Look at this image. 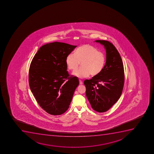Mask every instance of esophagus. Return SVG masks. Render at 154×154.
I'll return each instance as SVG.
<instances>
[{"label": "esophagus", "instance_id": "34e87169", "mask_svg": "<svg viewBox=\"0 0 154 154\" xmlns=\"http://www.w3.org/2000/svg\"><path fill=\"white\" fill-rule=\"evenodd\" d=\"M79 84H80V85H82V84H83L82 82V81H81V80H79Z\"/></svg>", "mask_w": 154, "mask_h": 154}]
</instances>
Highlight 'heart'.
<instances>
[{
    "instance_id": "heart-1",
    "label": "heart",
    "mask_w": 154,
    "mask_h": 154,
    "mask_svg": "<svg viewBox=\"0 0 154 154\" xmlns=\"http://www.w3.org/2000/svg\"><path fill=\"white\" fill-rule=\"evenodd\" d=\"M80 62L82 67L73 74L78 78H86L90 74L97 76L102 71L105 66L106 57L104 53L98 51L94 47L83 45L76 49L75 54H69L66 58L67 68L72 71L78 68Z\"/></svg>"
}]
</instances>
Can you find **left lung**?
<instances>
[{"instance_id": "obj_1", "label": "left lung", "mask_w": 154, "mask_h": 154, "mask_svg": "<svg viewBox=\"0 0 154 154\" xmlns=\"http://www.w3.org/2000/svg\"><path fill=\"white\" fill-rule=\"evenodd\" d=\"M103 45L106 61L103 70L90 80H85L86 95L92 108L98 112L109 109L119 99L125 82L123 62L117 49L107 41L96 40Z\"/></svg>"}]
</instances>
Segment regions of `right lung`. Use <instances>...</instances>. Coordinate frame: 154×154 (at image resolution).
I'll use <instances>...</instances> for the list:
<instances>
[{"mask_svg":"<svg viewBox=\"0 0 154 154\" xmlns=\"http://www.w3.org/2000/svg\"><path fill=\"white\" fill-rule=\"evenodd\" d=\"M76 47L58 42L48 43L38 49L30 65L31 91L40 106L51 115L67 111L79 85L78 78L69 76L66 63L67 56Z\"/></svg>","mask_w":154,"mask_h":154,"instance_id":"obj_1","label":"right lung"}]
</instances>
